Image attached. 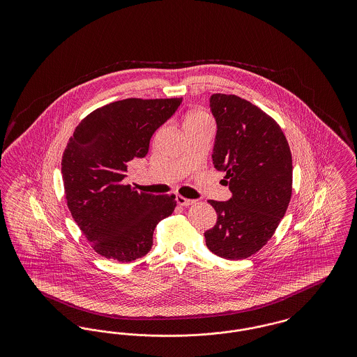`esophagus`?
Masks as SVG:
<instances>
[{"label":"esophagus","mask_w":357,"mask_h":357,"mask_svg":"<svg viewBox=\"0 0 357 357\" xmlns=\"http://www.w3.org/2000/svg\"><path fill=\"white\" fill-rule=\"evenodd\" d=\"M176 204L187 207V206L194 204V201H192V199H187V198L182 197V195H176Z\"/></svg>","instance_id":"esophagus-1"}]
</instances>
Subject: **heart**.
Returning <instances> with one entry per match:
<instances>
[{
	"label": "heart",
	"mask_w": 357,
	"mask_h": 357,
	"mask_svg": "<svg viewBox=\"0 0 357 357\" xmlns=\"http://www.w3.org/2000/svg\"><path fill=\"white\" fill-rule=\"evenodd\" d=\"M202 120H207L204 112H201V111L191 112V114H188L186 118H185V120H183V127H187V126H190V124H192V123H195V121H202Z\"/></svg>",
	"instance_id": "1"
}]
</instances>
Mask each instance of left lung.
<instances>
[{
    "label": "left lung",
    "mask_w": 357,
    "mask_h": 357,
    "mask_svg": "<svg viewBox=\"0 0 357 357\" xmlns=\"http://www.w3.org/2000/svg\"><path fill=\"white\" fill-rule=\"evenodd\" d=\"M217 121L213 163L223 171L233 197L210 199L217 223L204 233L206 246L227 259L257 253L273 237L291 197V153L277 121L236 95L214 93Z\"/></svg>",
    "instance_id": "left-lung-1"
}]
</instances>
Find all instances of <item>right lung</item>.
<instances>
[{
  "instance_id": "1",
  "label": "right lung",
  "mask_w": 357,
  "mask_h": 357,
  "mask_svg": "<svg viewBox=\"0 0 357 357\" xmlns=\"http://www.w3.org/2000/svg\"><path fill=\"white\" fill-rule=\"evenodd\" d=\"M182 98L124 99L79 123L63 153L69 211L96 253L131 262L153 246L156 225L172 214L175 195L137 192L124 185L127 165L149 153L153 132L175 114Z\"/></svg>"
}]
</instances>
